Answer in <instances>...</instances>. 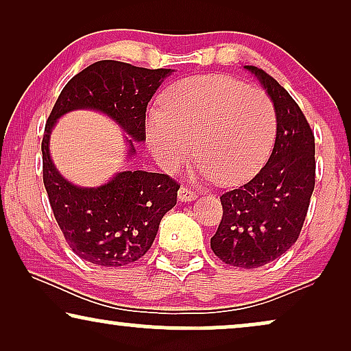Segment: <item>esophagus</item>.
I'll return each instance as SVG.
<instances>
[{"instance_id": "1", "label": "esophagus", "mask_w": 351, "mask_h": 351, "mask_svg": "<svg viewBox=\"0 0 351 351\" xmlns=\"http://www.w3.org/2000/svg\"><path fill=\"white\" fill-rule=\"evenodd\" d=\"M177 196H179L180 201H193L196 198V191L186 189V186H180L179 191H177Z\"/></svg>"}]
</instances>
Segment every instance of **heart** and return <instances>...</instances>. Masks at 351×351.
<instances>
[{"instance_id":"obj_1","label":"heart","mask_w":351,"mask_h":351,"mask_svg":"<svg viewBox=\"0 0 351 351\" xmlns=\"http://www.w3.org/2000/svg\"><path fill=\"white\" fill-rule=\"evenodd\" d=\"M145 137L166 171L179 169L195 145L204 176L237 185L256 174L270 155L275 105L265 90L232 76H191L161 94L160 110L147 114Z\"/></svg>"}]
</instances>
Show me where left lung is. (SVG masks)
Listing matches in <instances>:
<instances>
[{"label": "left lung", "mask_w": 351, "mask_h": 351, "mask_svg": "<svg viewBox=\"0 0 351 351\" xmlns=\"http://www.w3.org/2000/svg\"><path fill=\"white\" fill-rule=\"evenodd\" d=\"M276 112V141L254 179L220 196L223 215L210 247L232 267L257 268L281 257L299 238L315 189V136L278 81L254 65Z\"/></svg>", "instance_id": "1"}]
</instances>
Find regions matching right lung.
Instances as JSON below:
<instances>
[{"mask_svg": "<svg viewBox=\"0 0 351 351\" xmlns=\"http://www.w3.org/2000/svg\"><path fill=\"white\" fill-rule=\"evenodd\" d=\"M171 69H142L126 62L99 60L75 75L62 89L47 118L43 182L52 213L76 256L100 267H124L145 256L180 185L167 174L124 171L97 189H81L57 172L49 136L62 114L78 108L99 110L113 118L134 141H145V113L153 94ZM129 156L136 153L132 141Z\"/></svg>", "mask_w": 351, "mask_h": 351, "instance_id": "add662e5", "label": "right lung"}]
</instances>
